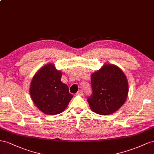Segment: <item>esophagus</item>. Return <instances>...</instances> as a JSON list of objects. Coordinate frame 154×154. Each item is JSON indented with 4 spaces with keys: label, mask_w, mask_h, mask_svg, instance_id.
Returning <instances> with one entry per match:
<instances>
[{
    "label": "esophagus",
    "mask_w": 154,
    "mask_h": 154,
    "mask_svg": "<svg viewBox=\"0 0 154 154\" xmlns=\"http://www.w3.org/2000/svg\"><path fill=\"white\" fill-rule=\"evenodd\" d=\"M76 95H83V91H82V90H79V91H77V93L76 94Z\"/></svg>",
    "instance_id": "obj_1"
}]
</instances>
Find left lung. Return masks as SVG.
Here are the masks:
<instances>
[{
  "label": "left lung",
  "instance_id": "obj_1",
  "mask_svg": "<svg viewBox=\"0 0 154 154\" xmlns=\"http://www.w3.org/2000/svg\"><path fill=\"white\" fill-rule=\"evenodd\" d=\"M92 94L87 99L90 108L100 115H109L123 104L128 93V81L122 70L105 64L91 76Z\"/></svg>",
  "mask_w": 154,
  "mask_h": 154
}]
</instances>
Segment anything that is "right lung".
<instances>
[{
  "instance_id": "obj_1",
  "label": "right lung",
  "mask_w": 154,
  "mask_h": 154,
  "mask_svg": "<svg viewBox=\"0 0 154 154\" xmlns=\"http://www.w3.org/2000/svg\"><path fill=\"white\" fill-rule=\"evenodd\" d=\"M62 73L53 64L43 66L35 75L30 95L36 106L48 115H57L66 108L73 97L68 86L60 81Z\"/></svg>"
}]
</instances>
